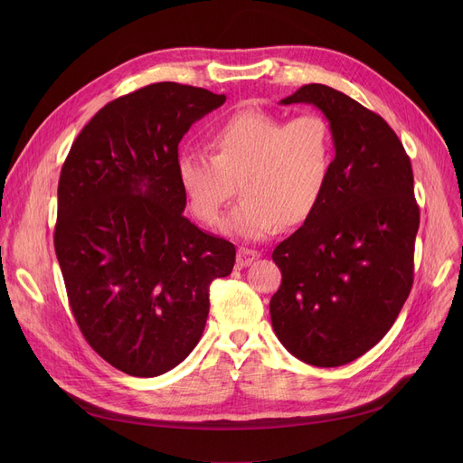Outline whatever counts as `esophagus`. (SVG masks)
Wrapping results in <instances>:
<instances>
[{
  "label": "esophagus",
  "instance_id": "34e87169",
  "mask_svg": "<svg viewBox=\"0 0 463 463\" xmlns=\"http://www.w3.org/2000/svg\"><path fill=\"white\" fill-rule=\"evenodd\" d=\"M260 253L255 251V250H250V248H240L238 250V257H236V264L240 266V269H246V266H250L255 259H259Z\"/></svg>",
  "mask_w": 463,
  "mask_h": 463
}]
</instances>
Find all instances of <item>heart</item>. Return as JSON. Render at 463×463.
<instances>
[{"label":"heart","mask_w":463,"mask_h":463,"mask_svg":"<svg viewBox=\"0 0 463 463\" xmlns=\"http://www.w3.org/2000/svg\"><path fill=\"white\" fill-rule=\"evenodd\" d=\"M208 148L212 154L182 150L176 180L191 212L206 225L222 219L238 180L241 201L223 231L244 240L306 222L334 165L330 124L313 112L283 121L259 109L236 110L208 133Z\"/></svg>","instance_id":"1"}]
</instances>
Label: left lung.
Wrapping results in <instances>:
<instances>
[{
	"label": "left lung",
	"instance_id": "left-lung-1",
	"mask_svg": "<svg viewBox=\"0 0 463 463\" xmlns=\"http://www.w3.org/2000/svg\"><path fill=\"white\" fill-rule=\"evenodd\" d=\"M279 103L317 107L335 157L319 204L272 253L283 278L272 326L298 360L344 366L381 342L411 293L420 222L412 168L392 128L342 91L306 84Z\"/></svg>",
	"mask_w": 463,
	"mask_h": 463
}]
</instances>
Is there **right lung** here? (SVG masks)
<instances>
[{
    "instance_id": "1",
    "label": "right lung",
    "mask_w": 463,
    "mask_h": 463,
    "mask_svg": "<svg viewBox=\"0 0 463 463\" xmlns=\"http://www.w3.org/2000/svg\"><path fill=\"white\" fill-rule=\"evenodd\" d=\"M225 95L157 82L105 105L72 142L54 248L91 349L133 377L176 368L199 344L210 283L236 250L184 217L178 144Z\"/></svg>"
}]
</instances>
